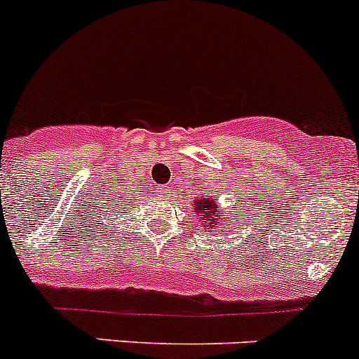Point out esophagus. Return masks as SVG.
Wrapping results in <instances>:
<instances>
[{
  "label": "esophagus",
  "mask_w": 359,
  "mask_h": 359,
  "mask_svg": "<svg viewBox=\"0 0 359 359\" xmlns=\"http://www.w3.org/2000/svg\"><path fill=\"white\" fill-rule=\"evenodd\" d=\"M168 193H170L168 187H163V189H161V195L163 196H168Z\"/></svg>",
  "instance_id": "1"
}]
</instances>
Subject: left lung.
<instances>
[{
	"mask_svg": "<svg viewBox=\"0 0 359 359\" xmlns=\"http://www.w3.org/2000/svg\"><path fill=\"white\" fill-rule=\"evenodd\" d=\"M193 212L202 219V225L205 226L207 230L212 229H225L229 226V223H237L239 221V216H236V212H229L226 209L219 207V202H217L216 196H198V198L193 202ZM227 225L225 226L224 223Z\"/></svg>",
	"mask_w": 359,
	"mask_h": 359,
	"instance_id": "1",
	"label": "left lung"
}]
</instances>
